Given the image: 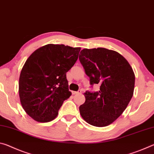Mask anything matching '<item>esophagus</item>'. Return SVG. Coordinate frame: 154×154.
<instances>
[{
    "label": "esophagus",
    "mask_w": 154,
    "mask_h": 154,
    "mask_svg": "<svg viewBox=\"0 0 154 154\" xmlns=\"http://www.w3.org/2000/svg\"><path fill=\"white\" fill-rule=\"evenodd\" d=\"M81 93H82V91L81 90L77 91V92H76V91H72V95H75V94H81Z\"/></svg>",
    "instance_id": "esophagus-1"
}]
</instances>
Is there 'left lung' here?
<instances>
[{
	"instance_id": "1",
	"label": "left lung",
	"mask_w": 154,
	"mask_h": 154,
	"mask_svg": "<svg viewBox=\"0 0 154 154\" xmlns=\"http://www.w3.org/2000/svg\"><path fill=\"white\" fill-rule=\"evenodd\" d=\"M79 58L90 84L100 85L98 92L84 93L81 116L94 126H109L121 116L133 96V70L118 52L105 48L83 49Z\"/></svg>"
}]
</instances>
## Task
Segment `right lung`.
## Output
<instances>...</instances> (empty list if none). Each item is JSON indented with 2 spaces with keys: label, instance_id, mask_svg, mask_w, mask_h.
Masks as SVG:
<instances>
[{
  "label": "right lung",
  "instance_id": "right-lung-1",
  "mask_svg": "<svg viewBox=\"0 0 154 154\" xmlns=\"http://www.w3.org/2000/svg\"><path fill=\"white\" fill-rule=\"evenodd\" d=\"M81 48L48 44L28 57L20 72L19 96L28 116L38 122L55 119L71 92L66 73L76 62Z\"/></svg>",
  "mask_w": 154,
  "mask_h": 154
}]
</instances>
